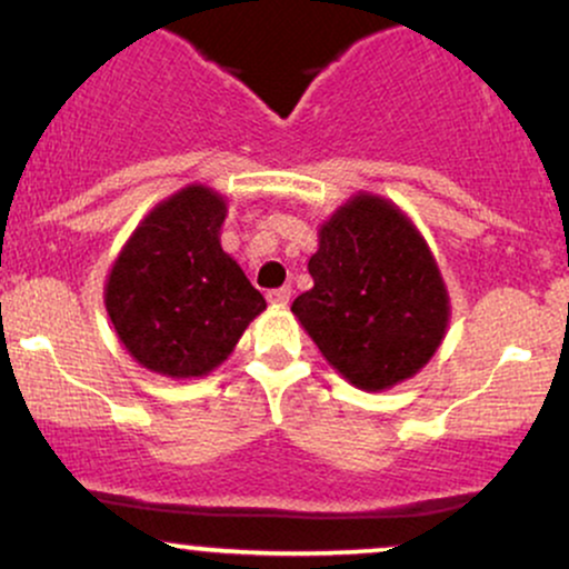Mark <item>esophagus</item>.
Masks as SVG:
<instances>
[{
	"instance_id": "esophagus-1",
	"label": "esophagus",
	"mask_w": 569,
	"mask_h": 569,
	"mask_svg": "<svg viewBox=\"0 0 569 569\" xmlns=\"http://www.w3.org/2000/svg\"><path fill=\"white\" fill-rule=\"evenodd\" d=\"M267 299H270V305H274V308H283L291 299V286H280V289L267 291Z\"/></svg>"
}]
</instances>
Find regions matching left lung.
<instances>
[{
  "label": "left lung",
  "instance_id": "8db88e82",
  "mask_svg": "<svg viewBox=\"0 0 569 569\" xmlns=\"http://www.w3.org/2000/svg\"><path fill=\"white\" fill-rule=\"evenodd\" d=\"M313 289L291 305L323 359L365 391L413 378L448 329V291L427 240L376 193H356L318 229Z\"/></svg>",
  "mask_w": 569,
  "mask_h": 569
}]
</instances>
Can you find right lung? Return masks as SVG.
Returning a JSON list of instances; mask_svg holds the SVG:
<instances>
[{"label": "right lung", "mask_w": 569, "mask_h": 569, "mask_svg": "<svg viewBox=\"0 0 569 569\" xmlns=\"http://www.w3.org/2000/svg\"><path fill=\"white\" fill-rule=\"evenodd\" d=\"M223 218L221 193L186 186L156 204L118 253L104 308L146 370L178 380L208 376L267 308L221 248Z\"/></svg>", "instance_id": "right-lung-1"}]
</instances>
